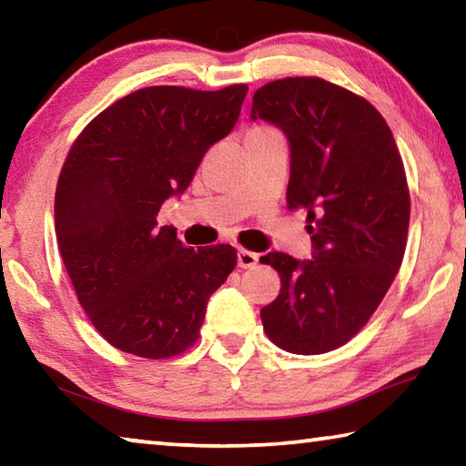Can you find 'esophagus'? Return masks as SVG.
<instances>
[{
    "label": "esophagus",
    "mask_w": 466,
    "mask_h": 466,
    "mask_svg": "<svg viewBox=\"0 0 466 466\" xmlns=\"http://www.w3.org/2000/svg\"><path fill=\"white\" fill-rule=\"evenodd\" d=\"M258 263V255L257 252H250V250H238V267L242 269H250V267H255Z\"/></svg>",
    "instance_id": "esophagus-1"
}]
</instances>
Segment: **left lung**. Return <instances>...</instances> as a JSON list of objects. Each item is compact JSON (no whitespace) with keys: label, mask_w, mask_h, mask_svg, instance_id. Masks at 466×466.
Listing matches in <instances>:
<instances>
[{"label":"left lung","mask_w":466,"mask_h":466,"mask_svg":"<svg viewBox=\"0 0 466 466\" xmlns=\"http://www.w3.org/2000/svg\"><path fill=\"white\" fill-rule=\"evenodd\" d=\"M250 119L289 144L288 208L309 211L312 258L269 252L281 278L261 309L267 337L289 353L319 356L358 333L403 263L409 201L392 131L366 98L320 77H283L252 96Z\"/></svg>","instance_id":"obj_1"}]
</instances>
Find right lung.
<instances>
[{
    "mask_svg": "<svg viewBox=\"0 0 466 466\" xmlns=\"http://www.w3.org/2000/svg\"><path fill=\"white\" fill-rule=\"evenodd\" d=\"M247 92L149 86L94 116L69 149L55 234L82 309L116 350L149 360L187 351L236 267L230 244L187 248L156 216L234 129Z\"/></svg>",
    "mask_w": 466,
    "mask_h": 466,
    "instance_id": "1",
    "label": "right lung"
}]
</instances>
